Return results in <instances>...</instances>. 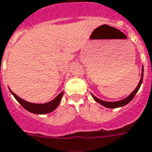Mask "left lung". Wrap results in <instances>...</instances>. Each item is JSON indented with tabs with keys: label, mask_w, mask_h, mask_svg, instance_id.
Masks as SVG:
<instances>
[{
	"label": "left lung",
	"mask_w": 152,
	"mask_h": 152,
	"mask_svg": "<svg viewBox=\"0 0 152 152\" xmlns=\"http://www.w3.org/2000/svg\"><path fill=\"white\" fill-rule=\"evenodd\" d=\"M142 79H143V66L142 67L141 79H140V80H139V85H137V87L135 88V89H134L132 93H130L129 96H126V98L122 99V100H120V101H117V102H105V101H103V100H101V99L97 98L96 96H95L94 95H93V93H91V94H92L93 99H94L96 102H98L99 104H101L102 105L104 106V107L110 108V109H114V108L122 107V106H124V105L127 104L128 103H130V102L132 101V99L134 98V96H135L136 93H138L139 88H140V86H141V85H142Z\"/></svg>",
	"instance_id": "left-lung-1"
}]
</instances>
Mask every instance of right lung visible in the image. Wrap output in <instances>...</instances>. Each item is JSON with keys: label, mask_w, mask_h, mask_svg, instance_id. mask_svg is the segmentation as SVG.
I'll return each mask as SVG.
<instances>
[{"label": "right lung", "mask_w": 152, "mask_h": 152, "mask_svg": "<svg viewBox=\"0 0 152 152\" xmlns=\"http://www.w3.org/2000/svg\"><path fill=\"white\" fill-rule=\"evenodd\" d=\"M10 92L13 94V96L15 97L17 101L22 104V107L24 108L25 110H26L30 113H35V114H45V113H50V112L55 110L56 108L58 107V105H59V103H60V101H61L62 96L64 95V91H62L56 98L53 99L50 102L44 103V104H35V103L26 102V101H25L21 97H19L18 96H17L16 94L13 93L11 90H10Z\"/></svg>", "instance_id": "1"}]
</instances>
